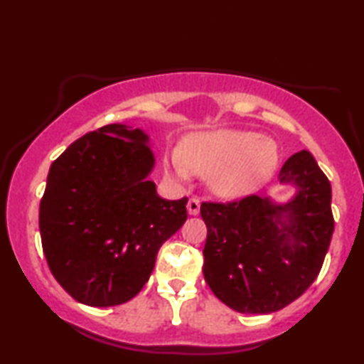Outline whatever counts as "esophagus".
Masks as SVG:
<instances>
[{"instance_id": "34e87169", "label": "esophagus", "mask_w": 364, "mask_h": 364, "mask_svg": "<svg viewBox=\"0 0 364 364\" xmlns=\"http://www.w3.org/2000/svg\"><path fill=\"white\" fill-rule=\"evenodd\" d=\"M187 212L188 215H198V212H200V200H198L197 197H192L191 200H188Z\"/></svg>"}]
</instances>
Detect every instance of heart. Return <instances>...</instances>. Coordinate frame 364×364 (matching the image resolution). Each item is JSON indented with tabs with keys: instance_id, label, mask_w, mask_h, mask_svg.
I'll return each mask as SVG.
<instances>
[{
	"instance_id": "heart-1",
	"label": "heart",
	"mask_w": 364,
	"mask_h": 364,
	"mask_svg": "<svg viewBox=\"0 0 364 364\" xmlns=\"http://www.w3.org/2000/svg\"><path fill=\"white\" fill-rule=\"evenodd\" d=\"M280 161L275 141L242 129H220L192 136L173 151L166 171L186 182L191 172L208 177L212 192L223 198L245 197L262 187Z\"/></svg>"
}]
</instances>
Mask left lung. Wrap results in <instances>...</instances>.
Here are the masks:
<instances>
[{
    "label": "left lung",
    "mask_w": 364,
    "mask_h": 364,
    "mask_svg": "<svg viewBox=\"0 0 364 364\" xmlns=\"http://www.w3.org/2000/svg\"><path fill=\"white\" fill-rule=\"evenodd\" d=\"M278 181L293 187L288 200L250 196L200 207L203 277L238 313L268 315L301 296L320 273L335 230L330 181L310 152L293 154Z\"/></svg>",
    "instance_id": "8db88e82"
}]
</instances>
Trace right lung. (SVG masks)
Segmentation results:
<instances>
[{
    "label": "right lung",
    "mask_w": 364,
    "mask_h": 364,
    "mask_svg": "<svg viewBox=\"0 0 364 364\" xmlns=\"http://www.w3.org/2000/svg\"><path fill=\"white\" fill-rule=\"evenodd\" d=\"M154 167L149 134L127 124L86 134L53 162L39 232L49 270L74 300L99 308L131 300L187 220V197L159 196Z\"/></svg>",
    "instance_id": "1"
}]
</instances>
